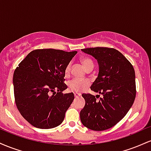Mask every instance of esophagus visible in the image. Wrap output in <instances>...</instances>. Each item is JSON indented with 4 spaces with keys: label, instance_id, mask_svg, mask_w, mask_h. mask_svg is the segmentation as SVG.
Returning <instances> with one entry per match:
<instances>
[{
    "label": "esophagus",
    "instance_id": "esophagus-1",
    "mask_svg": "<svg viewBox=\"0 0 151 151\" xmlns=\"http://www.w3.org/2000/svg\"><path fill=\"white\" fill-rule=\"evenodd\" d=\"M74 97H75V98H77V97H79V96H81V93H74Z\"/></svg>",
    "mask_w": 151,
    "mask_h": 151
}]
</instances>
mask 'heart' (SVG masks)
Masks as SVG:
<instances>
[{"label": "heart", "instance_id": "obj_1", "mask_svg": "<svg viewBox=\"0 0 151 151\" xmlns=\"http://www.w3.org/2000/svg\"><path fill=\"white\" fill-rule=\"evenodd\" d=\"M81 63L83 64L84 67H85L86 70H89L91 69H93V62L92 60L87 57H84L81 59ZM71 68H72V64L68 63L66 65L65 68V76L68 77L71 72ZM68 89L70 91H73V92L80 93L84 91V89L89 87L90 86V81L86 79H78V78H74L71 79L70 81L67 83Z\"/></svg>", "mask_w": 151, "mask_h": 151}]
</instances>
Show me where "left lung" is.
I'll return each instance as SVG.
<instances>
[{"label": "left lung", "mask_w": 151, "mask_h": 151, "mask_svg": "<svg viewBox=\"0 0 151 151\" xmlns=\"http://www.w3.org/2000/svg\"><path fill=\"white\" fill-rule=\"evenodd\" d=\"M92 55L99 65L98 77L91 89L96 96L83 93L86 104L80 112L84 126L93 131L109 129L118 124L132 106L136 95L133 65L114 48L96 47L81 50Z\"/></svg>", "instance_id": "obj_1"}]
</instances>
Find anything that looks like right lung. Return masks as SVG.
Masks as SVG:
<instances>
[{
	"instance_id": "1",
	"label": "right lung",
	"mask_w": 151,
	"mask_h": 151,
	"mask_svg": "<svg viewBox=\"0 0 151 151\" xmlns=\"http://www.w3.org/2000/svg\"><path fill=\"white\" fill-rule=\"evenodd\" d=\"M77 52L35 50L16 67L13 74L15 104L31 125L48 129L62 124L74 98L73 93H62L67 88L64 72Z\"/></svg>"
}]
</instances>
